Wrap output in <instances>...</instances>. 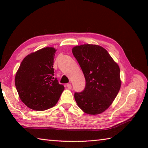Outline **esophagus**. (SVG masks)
<instances>
[{
	"label": "esophagus",
	"mask_w": 148,
	"mask_h": 148,
	"mask_svg": "<svg viewBox=\"0 0 148 148\" xmlns=\"http://www.w3.org/2000/svg\"><path fill=\"white\" fill-rule=\"evenodd\" d=\"M66 87H68V89H71L72 88V86H71V84H66Z\"/></svg>",
	"instance_id": "1"
}]
</instances>
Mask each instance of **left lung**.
<instances>
[{
  "label": "left lung",
  "instance_id": "obj_1",
  "mask_svg": "<svg viewBox=\"0 0 148 148\" xmlns=\"http://www.w3.org/2000/svg\"><path fill=\"white\" fill-rule=\"evenodd\" d=\"M72 53L86 79V87L75 92L74 99L87 114L97 115L108 108L121 87L120 69L106 49L98 45L74 47Z\"/></svg>",
  "mask_w": 148,
  "mask_h": 148
}]
</instances>
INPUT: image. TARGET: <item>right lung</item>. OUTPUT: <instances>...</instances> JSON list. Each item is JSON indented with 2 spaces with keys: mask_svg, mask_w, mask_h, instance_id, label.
I'll return each instance as SVG.
<instances>
[{
  "mask_svg": "<svg viewBox=\"0 0 148 148\" xmlns=\"http://www.w3.org/2000/svg\"><path fill=\"white\" fill-rule=\"evenodd\" d=\"M56 50L44 47L27 56L15 77L20 99L36 111L51 108L57 104L64 87L54 77L53 61Z\"/></svg>",
  "mask_w": 148,
  "mask_h": 148,
  "instance_id": "1",
  "label": "right lung"
}]
</instances>
